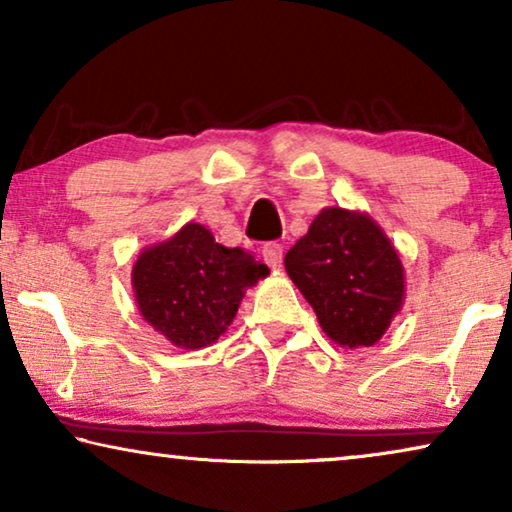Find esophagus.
I'll return each mask as SVG.
<instances>
[{
    "label": "esophagus",
    "instance_id": "34e87169",
    "mask_svg": "<svg viewBox=\"0 0 512 512\" xmlns=\"http://www.w3.org/2000/svg\"><path fill=\"white\" fill-rule=\"evenodd\" d=\"M282 256H284V247L279 242H268L263 244V258L270 268H279L282 265Z\"/></svg>",
    "mask_w": 512,
    "mask_h": 512
}]
</instances>
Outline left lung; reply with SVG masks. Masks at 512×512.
Here are the masks:
<instances>
[{
  "instance_id": "1",
  "label": "left lung",
  "mask_w": 512,
  "mask_h": 512,
  "mask_svg": "<svg viewBox=\"0 0 512 512\" xmlns=\"http://www.w3.org/2000/svg\"><path fill=\"white\" fill-rule=\"evenodd\" d=\"M284 268L340 347H373L403 307L401 254L366 212L321 209Z\"/></svg>"
}]
</instances>
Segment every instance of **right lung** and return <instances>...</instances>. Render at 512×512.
Masks as SVG:
<instances>
[{"instance_id":"obj_1","label":"right lung","mask_w":512,"mask_h":512,"mask_svg":"<svg viewBox=\"0 0 512 512\" xmlns=\"http://www.w3.org/2000/svg\"><path fill=\"white\" fill-rule=\"evenodd\" d=\"M268 275V265L240 247H223L191 221L170 240L139 251L132 291L153 331L174 347L202 349L228 331L244 293Z\"/></svg>"}]
</instances>
